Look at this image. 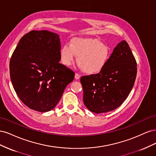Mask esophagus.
Here are the masks:
<instances>
[{"instance_id": "34e87169", "label": "esophagus", "mask_w": 156, "mask_h": 156, "mask_svg": "<svg viewBox=\"0 0 156 156\" xmlns=\"http://www.w3.org/2000/svg\"><path fill=\"white\" fill-rule=\"evenodd\" d=\"M80 78V75L78 73H75V79H79Z\"/></svg>"}]
</instances>
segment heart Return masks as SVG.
Returning <instances> with one entry per match:
<instances>
[{
	"label": "heart",
	"mask_w": 156,
	"mask_h": 156,
	"mask_svg": "<svg viewBox=\"0 0 156 156\" xmlns=\"http://www.w3.org/2000/svg\"><path fill=\"white\" fill-rule=\"evenodd\" d=\"M62 63L69 66L77 56V62L89 75L100 73L105 68L111 56V49L98 40L75 38L69 45L65 44L60 51Z\"/></svg>",
	"instance_id": "b5f03b06"
}]
</instances>
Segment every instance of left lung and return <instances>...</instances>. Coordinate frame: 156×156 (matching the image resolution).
I'll list each match as a JSON object with an SVG mask.
<instances>
[{"instance_id":"1","label":"left lung","mask_w":156,"mask_h":156,"mask_svg":"<svg viewBox=\"0 0 156 156\" xmlns=\"http://www.w3.org/2000/svg\"><path fill=\"white\" fill-rule=\"evenodd\" d=\"M136 75L135 58L128 44L122 40L101 72L81 77L84 105L98 114L116 109L128 96Z\"/></svg>"}]
</instances>
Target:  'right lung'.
<instances>
[{
	"instance_id": "right-lung-1",
	"label": "right lung",
	"mask_w": 156,
	"mask_h": 156,
	"mask_svg": "<svg viewBox=\"0 0 156 156\" xmlns=\"http://www.w3.org/2000/svg\"><path fill=\"white\" fill-rule=\"evenodd\" d=\"M59 36L48 30H32L23 36L12 55V85L25 105L48 112L57 105L75 73L59 63Z\"/></svg>"
}]
</instances>
